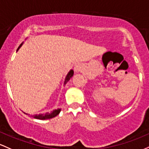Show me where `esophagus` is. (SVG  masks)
<instances>
[{"label":"esophagus","instance_id":"1","mask_svg":"<svg viewBox=\"0 0 149 149\" xmlns=\"http://www.w3.org/2000/svg\"><path fill=\"white\" fill-rule=\"evenodd\" d=\"M82 70V66L80 63H76L74 66V71L75 72H79Z\"/></svg>","mask_w":149,"mask_h":149}]
</instances>
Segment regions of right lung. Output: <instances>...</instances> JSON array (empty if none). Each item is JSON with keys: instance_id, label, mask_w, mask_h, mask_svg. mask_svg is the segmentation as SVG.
<instances>
[{"instance_id": "1", "label": "right lung", "mask_w": 149, "mask_h": 149, "mask_svg": "<svg viewBox=\"0 0 149 149\" xmlns=\"http://www.w3.org/2000/svg\"><path fill=\"white\" fill-rule=\"evenodd\" d=\"M23 44V42L21 43L20 45H19V46L18 47L17 50V51H18V50L19 49V48L21 47L22 45ZM73 74H74V71H73L72 70H71L70 71L68 72V74H67L66 77H65V81H64V84H65L67 82H68L69 81V80L70 79V78L72 77L73 76ZM61 109H60V108H58V109L57 110H54V111H53L52 112H51V113H41V114H38V115H33V118H36V119H38V120H47V119H51V118H54V117H56L58 115V114L60 113V112H61Z\"/></svg>"}]
</instances>
